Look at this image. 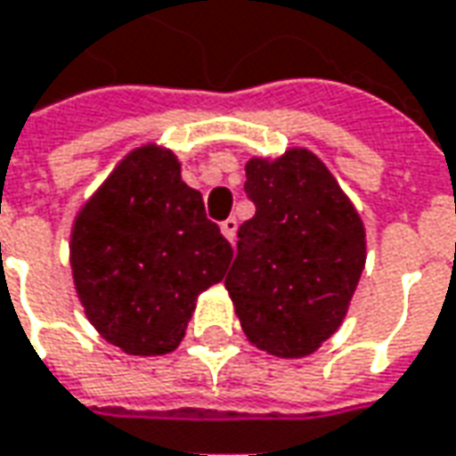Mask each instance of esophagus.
I'll use <instances>...</instances> for the list:
<instances>
[{"instance_id":"34e87169","label":"esophagus","mask_w":456,"mask_h":456,"mask_svg":"<svg viewBox=\"0 0 456 456\" xmlns=\"http://www.w3.org/2000/svg\"><path fill=\"white\" fill-rule=\"evenodd\" d=\"M237 219L234 217H229V219H224V222H222V234H224V237L229 239V241H234V237H237Z\"/></svg>"}]
</instances>
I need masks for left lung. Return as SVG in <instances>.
<instances>
[{
  "label": "left lung",
  "mask_w": 456,
  "mask_h": 456,
  "mask_svg": "<svg viewBox=\"0 0 456 456\" xmlns=\"http://www.w3.org/2000/svg\"><path fill=\"white\" fill-rule=\"evenodd\" d=\"M244 192L256 212L237 232L224 286L256 348L304 358L346 318L365 266V229L314 152L247 162Z\"/></svg>",
  "instance_id": "8db88e82"
}]
</instances>
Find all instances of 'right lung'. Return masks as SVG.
<instances>
[{
    "label": "right lung",
    "mask_w": 456,
    "mask_h": 456,
    "mask_svg": "<svg viewBox=\"0 0 456 456\" xmlns=\"http://www.w3.org/2000/svg\"><path fill=\"white\" fill-rule=\"evenodd\" d=\"M232 256L202 195L158 145L130 152L73 222V283L86 316L130 355L177 348L197 296L224 279Z\"/></svg>",
    "instance_id": "add662e5"
}]
</instances>
